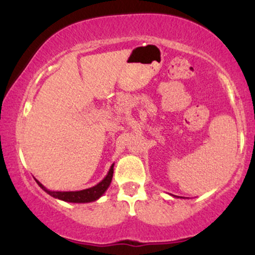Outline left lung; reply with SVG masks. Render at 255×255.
<instances>
[{
    "mask_svg": "<svg viewBox=\"0 0 255 255\" xmlns=\"http://www.w3.org/2000/svg\"><path fill=\"white\" fill-rule=\"evenodd\" d=\"M174 197H175V195H174Z\"/></svg>",
    "mask_w": 255,
    "mask_h": 255,
    "instance_id": "8db88e82",
    "label": "left lung"
}]
</instances>
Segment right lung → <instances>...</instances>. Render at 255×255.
<instances>
[{
  "instance_id": "add662e5",
  "label": "right lung",
  "mask_w": 255,
  "mask_h": 255,
  "mask_svg": "<svg viewBox=\"0 0 255 255\" xmlns=\"http://www.w3.org/2000/svg\"><path fill=\"white\" fill-rule=\"evenodd\" d=\"M113 174H114V164L110 166L107 176H105L101 182L96 184V186L91 187V188L83 189V191H75V192L49 191V189L45 188V187H44L38 180H36V182L44 192H46L49 195H51V197H54L55 199H60V200L67 201V203L84 204V203H92V201L98 200V199L101 198L105 192H107V189L109 188L111 183V180H113Z\"/></svg>"
}]
</instances>
